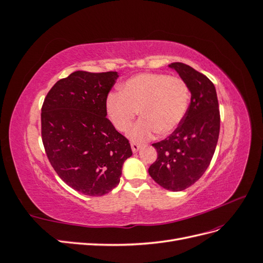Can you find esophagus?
<instances>
[{
	"label": "esophagus",
	"mask_w": 263,
	"mask_h": 263,
	"mask_svg": "<svg viewBox=\"0 0 263 263\" xmlns=\"http://www.w3.org/2000/svg\"><path fill=\"white\" fill-rule=\"evenodd\" d=\"M130 146H132L133 153H137V151L141 148V144H138V142H132Z\"/></svg>",
	"instance_id": "34e87169"
}]
</instances>
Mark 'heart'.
<instances>
[{
	"label": "heart",
	"instance_id": "1",
	"mask_svg": "<svg viewBox=\"0 0 263 263\" xmlns=\"http://www.w3.org/2000/svg\"><path fill=\"white\" fill-rule=\"evenodd\" d=\"M190 90L180 77L164 73H141L128 79L121 93H110L106 112L119 132L129 129L138 110L141 118L133 126L128 137L144 141L158 133H172L184 118L189 106Z\"/></svg>",
	"mask_w": 263,
	"mask_h": 263
}]
</instances>
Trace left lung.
Segmentation results:
<instances>
[{
	"label": "left lung",
	"instance_id": "left-lung-1",
	"mask_svg": "<svg viewBox=\"0 0 263 263\" xmlns=\"http://www.w3.org/2000/svg\"><path fill=\"white\" fill-rule=\"evenodd\" d=\"M169 67L186 82L191 103L176 130L153 144L158 157L148 172L159 185L178 192L194 184L209 168L218 141L220 115L216 89L208 77L182 62Z\"/></svg>",
	"mask_w": 263,
	"mask_h": 263
}]
</instances>
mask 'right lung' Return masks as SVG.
I'll list each match as a JSON object with an SVG mask.
<instances>
[{
    "label": "right lung",
    "mask_w": 263,
    "mask_h": 263,
    "mask_svg": "<svg viewBox=\"0 0 263 263\" xmlns=\"http://www.w3.org/2000/svg\"><path fill=\"white\" fill-rule=\"evenodd\" d=\"M115 71H76L55 83L42 107V139L54 171L84 195L102 196L119 183L133 155L128 139L106 117Z\"/></svg>",
    "instance_id": "add662e5"
}]
</instances>
